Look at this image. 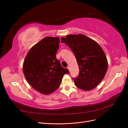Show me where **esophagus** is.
Listing matches in <instances>:
<instances>
[{"label":"esophagus","instance_id":"obj_1","mask_svg":"<svg viewBox=\"0 0 128 128\" xmlns=\"http://www.w3.org/2000/svg\"><path fill=\"white\" fill-rule=\"evenodd\" d=\"M68 70H70V68L69 66H68Z\"/></svg>","mask_w":128,"mask_h":128}]
</instances>
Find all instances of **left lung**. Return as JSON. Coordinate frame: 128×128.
<instances>
[{
    "label": "left lung",
    "instance_id": "obj_1",
    "mask_svg": "<svg viewBox=\"0 0 128 128\" xmlns=\"http://www.w3.org/2000/svg\"><path fill=\"white\" fill-rule=\"evenodd\" d=\"M61 42L71 49L79 65L78 76L73 79L77 88L90 91L104 78L108 62L102 48L96 41L83 34L68 35Z\"/></svg>",
    "mask_w": 128,
    "mask_h": 128
}]
</instances>
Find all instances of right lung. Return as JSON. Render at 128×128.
<instances>
[{"label": "right lung", "mask_w": 128, "mask_h": 128, "mask_svg": "<svg viewBox=\"0 0 128 128\" xmlns=\"http://www.w3.org/2000/svg\"><path fill=\"white\" fill-rule=\"evenodd\" d=\"M59 42L58 37L44 38L32 47L24 60L23 71L26 80L43 94L57 90L64 75L69 72L56 58Z\"/></svg>", "instance_id": "obj_1"}]
</instances>
